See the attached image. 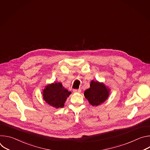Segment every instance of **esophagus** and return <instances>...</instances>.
Listing matches in <instances>:
<instances>
[{"label": "esophagus", "instance_id": "esophagus-1", "mask_svg": "<svg viewBox=\"0 0 150 150\" xmlns=\"http://www.w3.org/2000/svg\"><path fill=\"white\" fill-rule=\"evenodd\" d=\"M81 91V89H74L73 90V92L74 93H80Z\"/></svg>", "mask_w": 150, "mask_h": 150}]
</instances>
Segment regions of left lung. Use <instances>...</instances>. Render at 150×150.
Listing matches in <instances>:
<instances>
[{
	"instance_id": "obj_1",
	"label": "left lung",
	"mask_w": 150,
	"mask_h": 150,
	"mask_svg": "<svg viewBox=\"0 0 150 150\" xmlns=\"http://www.w3.org/2000/svg\"><path fill=\"white\" fill-rule=\"evenodd\" d=\"M109 92L110 89L106 87L103 83L93 80L90 88L85 91L84 96L90 104L93 106H97L108 99Z\"/></svg>"
}]
</instances>
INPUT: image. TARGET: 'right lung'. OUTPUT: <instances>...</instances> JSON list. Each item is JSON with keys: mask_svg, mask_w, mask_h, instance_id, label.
Wrapping results in <instances>:
<instances>
[{"mask_svg": "<svg viewBox=\"0 0 150 150\" xmlns=\"http://www.w3.org/2000/svg\"><path fill=\"white\" fill-rule=\"evenodd\" d=\"M71 94V92L64 88L60 82L49 84L42 91V96L45 101L57 109L64 107V104Z\"/></svg>", "mask_w": 150, "mask_h": 150, "instance_id": "add662e5", "label": "right lung"}]
</instances>
